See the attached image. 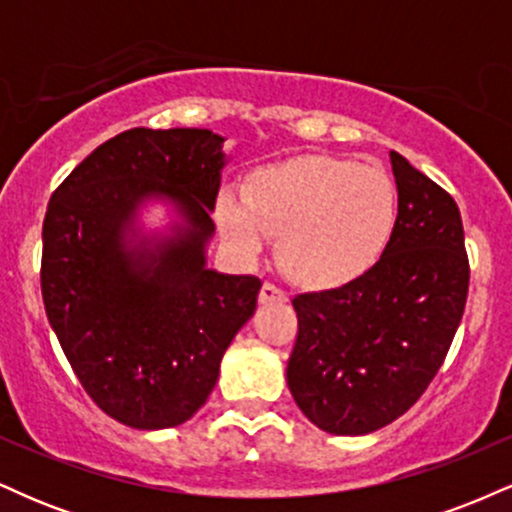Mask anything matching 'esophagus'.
I'll return each mask as SVG.
<instances>
[{
  "instance_id": "34e87169",
  "label": "esophagus",
  "mask_w": 512,
  "mask_h": 512,
  "mask_svg": "<svg viewBox=\"0 0 512 512\" xmlns=\"http://www.w3.org/2000/svg\"><path fill=\"white\" fill-rule=\"evenodd\" d=\"M286 291H281L279 286L272 284V281H267V284H262V291H260V303H284L286 301Z\"/></svg>"
}]
</instances>
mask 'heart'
Wrapping results in <instances>:
<instances>
[{
	"label": "heart",
	"mask_w": 512,
	"mask_h": 512,
	"mask_svg": "<svg viewBox=\"0 0 512 512\" xmlns=\"http://www.w3.org/2000/svg\"><path fill=\"white\" fill-rule=\"evenodd\" d=\"M216 221L243 257L279 236V264L308 289L354 284L378 264L397 223V190L383 168L303 156L252 175L248 197L223 192Z\"/></svg>",
	"instance_id": "1"
}]
</instances>
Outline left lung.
<instances>
[{"label": "left lung", "instance_id": "1", "mask_svg": "<svg viewBox=\"0 0 512 512\" xmlns=\"http://www.w3.org/2000/svg\"><path fill=\"white\" fill-rule=\"evenodd\" d=\"M397 223L366 276L293 298L298 337L286 383L310 421L363 436L407 411L436 378L469 289L462 216L443 187L390 151Z\"/></svg>", "mask_w": 512, "mask_h": 512}]
</instances>
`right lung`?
Returning <instances> with one entry per match:
<instances>
[{
	"mask_svg": "<svg viewBox=\"0 0 512 512\" xmlns=\"http://www.w3.org/2000/svg\"><path fill=\"white\" fill-rule=\"evenodd\" d=\"M221 144L211 129H127L50 197L45 313L88 397L125 426L156 431L195 416L257 308V276L207 269ZM146 198L173 201L183 226L132 246L126 233Z\"/></svg>",
	"mask_w": 512,
	"mask_h": 512,
	"instance_id": "add662e5",
	"label": "right lung"
}]
</instances>
